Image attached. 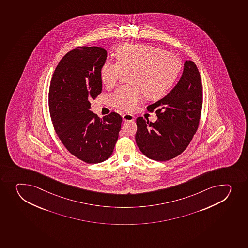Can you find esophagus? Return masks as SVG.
I'll list each match as a JSON object with an SVG mask.
<instances>
[{
  "mask_svg": "<svg viewBox=\"0 0 248 248\" xmlns=\"http://www.w3.org/2000/svg\"><path fill=\"white\" fill-rule=\"evenodd\" d=\"M123 120L124 121H133V120H135V117H134V115H131V114H123L122 115Z\"/></svg>",
  "mask_w": 248,
  "mask_h": 248,
  "instance_id": "1",
  "label": "esophagus"
}]
</instances>
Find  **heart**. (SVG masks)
<instances>
[{"instance_id": "1", "label": "heart", "mask_w": 248, "mask_h": 248, "mask_svg": "<svg viewBox=\"0 0 248 248\" xmlns=\"http://www.w3.org/2000/svg\"><path fill=\"white\" fill-rule=\"evenodd\" d=\"M181 69L176 55L159 47L140 44H124L116 50V61L107 60L100 77L107 87H112L128 73L129 85L116 89L110 95L115 108L133 110L144 93L150 99L164 95L171 87Z\"/></svg>"}]
</instances>
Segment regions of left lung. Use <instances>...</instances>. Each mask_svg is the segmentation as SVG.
Returning <instances> with one entry per match:
<instances>
[{
    "label": "left lung",
    "mask_w": 248,
    "mask_h": 248,
    "mask_svg": "<svg viewBox=\"0 0 248 248\" xmlns=\"http://www.w3.org/2000/svg\"><path fill=\"white\" fill-rule=\"evenodd\" d=\"M203 103L201 75L191 61L184 63V72L176 86L164 98L147 107L156 110L155 123L137 119L136 142L143 155L164 162L186 150L198 128Z\"/></svg>",
    "instance_id": "1"
}]
</instances>
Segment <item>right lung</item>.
I'll return each mask as SVG.
<instances>
[{
	"instance_id": "add662e5",
	"label": "right lung",
	"mask_w": 248,
	"mask_h": 248,
	"mask_svg": "<svg viewBox=\"0 0 248 248\" xmlns=\"http://www.w3.org/2000/svg\"><path fill=\"white\" fill-rule=\"evenodd\" d=\"M102 47H77L64 55L52 75L48 105L60 140L86 163H99L112 155L122 117L111 112L102 119L92 112L91 98L102 92L101 68L107 59Z\"/></svg>"
}]
</instances>
